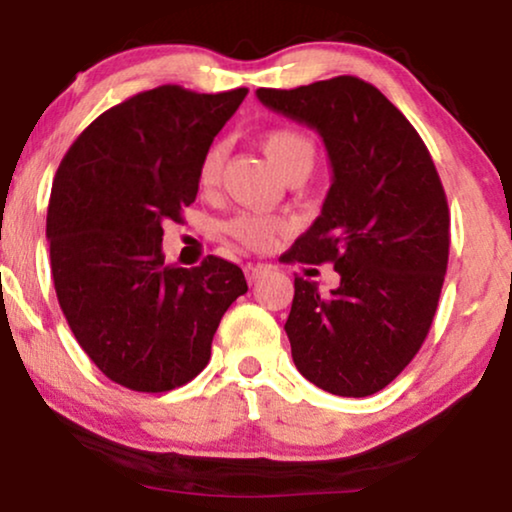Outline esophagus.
I'll list each match as a JSON object with an SVG mask.
<instances>
[{"label": "esophagus", "instance_id": "34e87169", "mask_svg": "<svg viewBox=\"0 0 512 512\" xmlns=\"http://www.w3.org/2000/svg\"><path fill=\"white\" fill-rule=\"evenodd\" d=\"M268 272H270L268 265H254V263H249L247 268H244V275H247V282H249V284H256L258 279H263L265 275H268Z\"/></svg>", "mask_w": 512, "mask_h": 512}]
</instances>
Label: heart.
Returning <instances> with one entry per match:
<instances>
[{"mask_svg": "<svg viewBox=\"0 0 512 512\" xmlns=\"http://www.w3.org/2000/svg\"><path fill=\"white\" fill-rule=\"evenodd\" d=\"M261 149L265 156L272 160V165L284 174V179L293 172H310L317 158V149L314 142L305 132L296 128H270L261 135ZM223 170V146L214 144L209 146L205 156L200 160L198 167V184L200 188H214L221 179ZM282 228V223L275 219H265V216L244 214L237 216L226 226L228 235H233L237 242H242L249 249H265L270 247L272 237L277 230Z\"/></svg>", "mask_w": 512, "mask_h": 512, "instance_id": "heart-1", "label": "heart"}]
</instances>
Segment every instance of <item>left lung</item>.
<instances>
[{"mask_svg": "<svg viewBox=\"0 0 512 512\" xmlns=\"http://www.w3.org/2000/svg\"><path fill=\"white\" fill-rule=\"evenodd\" d=\"M256 95L317 130L333 167L321 214L284 254L340 275L331 293L293 282L284 324L293 363L328 394H377L415 359L436 317L450 256L436 165L408 118L356 76Z\"/></svg>", "mask_w": 512, "mask_h": 512, "instance_id": "obj_1", "label": "left lung"}]
</instances>
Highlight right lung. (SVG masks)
Wrapping results in <instances>:
<instances>
[{
  "label": "right lung",
  "mask_w": 512,
  "mask_h": 512,
  "mask_svg": "<svg viewBox=\"0 0 512 512\" xmlns=\"http://www.w3.org/2000/svg\"><path fill=\"white\" fill-rule=\"evenodd\" d=\"M247 88L158 86L97 116L55 172L46 237L58 303L111 382L160 394L209 363L219 321L247 279L207 256L174 268L163 226L198 195V167Z\"/></svg>",
  "instance_id": "1"
}]
</instances>
